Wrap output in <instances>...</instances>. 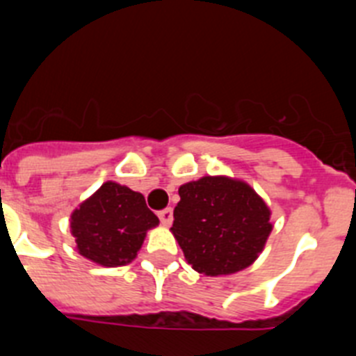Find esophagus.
Listing matches in <instances>:
<instances>
[{"label":"esophagus","mask_w":356,"mask_h":356,"mask_svg":"<svg viewBox=\"0 0 356 356\" xmlns=\"http://www.w3.org/2000/svg\"><path fill=\"white\" fill-rule=\"evenodd\" d=\"M158 218L163 225H170L172 219H174V212H172L170 207L163 209V211L158 212Z\"/></svg>","instance_id":"obj_1"}]
</instances>
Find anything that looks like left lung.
Returning a JSON list of instances; mask_svg holds the SVG:
<instances>
[{"label": "left lung", "instance_id": "8db88e82", "mask_svg": "<svg viewBox=\"0 0 356 356\" xmlns=\"http://www.w3.org/2000/svg\"><path fill=\"white\" fill-rule=\"evenodd\" d=\"M172 234L186 260L205 275L235 274L261 253L270 209L244 181L202 177L179 188Z\"/></svg>", "mask_w": 356, "mask_h": 356}]
</instances>
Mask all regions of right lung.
Instances as JSON below:
<instances>
[{
  "label": "right lung",
  "instance_id": "add662e5",
  "mask_svg": "<svg viewBox=\"0 0 356 356\" xmlns=\"http://www.w3.org/2000/svg\"><path fill=\"white\" fill-rule=\"evenodd\" d=\"M158 223L140 193L108 181L73 211L70 228L82 257L119 267L137 257L147 230Z\"/></svg>",
  "mask_w": 356,
  "mask_h": 356
}]
</instances>
